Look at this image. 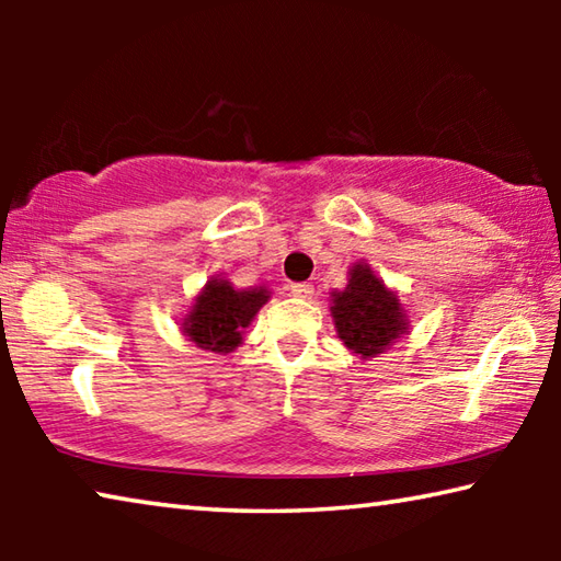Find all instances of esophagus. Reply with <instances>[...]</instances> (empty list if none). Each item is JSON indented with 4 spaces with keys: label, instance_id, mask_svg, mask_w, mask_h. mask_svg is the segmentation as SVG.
<instances>
[{
    "label": "esophagus",
    "instance_id": "1",
    "mask_svg": "<svg viewBox=\"0 0 561 561\" xmlns=\"http://www.w3.org/2000/svg\"><path fill=\"white\" fill-rule=\"evenodd\" d=\"M291 294L294 297H299V299H311L314 297V287H311L309 282H299V284H291Z\"/></svg>",
    "mask_w": 561,
    "mask_h": 561
}]
</instances>
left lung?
<instances>
[{"label":"left lung","mask_w":561,"mask_h":561,"mask_svg":"<svg viewBox=\"0 0 561 561\" xmlns=\"http://www.w3.org/2000/svg\"><path fill=\"white\" fill-rule=\"evenodd\" d=\"M331 319L339 339L358 358H376L408 334L411 319L398 291L378 277L368 262L348 267V284L331 291Z\"/></svg>","instance_id":"obj_1"}]
</instances>
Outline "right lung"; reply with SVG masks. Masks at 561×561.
Masks as SVG:
<instances>
[{
    "instance_id": "obj_1",
    "label": "right lung",
    "mask_w": 561,
    "mask_h": 561,
    "mask_svg": "<svg viewBox=\"0 0 561 561\" xmlns=\"http://www.w3.org/2000/svg\"><path fill=\"white\" fill-rule=\"evenodd\" d=\"M272 291L264 287L237 289L227 277H210L195 294L193 307L180 319V331L197 348L213 354H232L244 341V329L270 301Z\"/></svg>"
}]
</instances>
